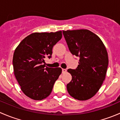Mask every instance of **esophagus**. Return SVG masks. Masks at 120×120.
I'll use <instances>...</instances> for the list:
<instances>
[{
    "label": "esophagus",
    "mask_w": 120,
    "mask_h": 120,
    "mask_svg": "<svg viewBox=\"0 0 120 120\" xmlns=\"http://www.w3.org/2000/svg\"><path fill=\"white\" fill-rule=\"evenodd\" d=\"M67 72V70L66 69H62V72L63 73H66V72Z\"/></svg>",
    "instance_id": "1"
}]
</instances>
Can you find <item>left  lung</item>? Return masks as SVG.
<instances>
[{
  "instance_id": "8db88e82",
  "label": "left lung",
  "mask_w": 120,
  "mask_h": 120,
  "mask_svg": "<svg viewBox=\"0 0 120 120\" xmlns=\"http://www.w3.org/2000/svg\"><path fill=\"white\" fill-rule=\"evenodd\" d=\"M63 34L70 51L79 57L77 68L67 70L72 76L67 91L77 100H88L99 91L106 78L109 64L106 48L100 38L89 30H67Z\"/></svg>"
}]
</instances>
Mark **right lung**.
Returning <instances> with one entry per match:
<instances>
[{"instance_id": "right-lung-1", "label": "right lung", "mask_w": 120, "mask_h": 120, "mask_svg": "<svg viewBox=\"0 0 120 120\" xmlns=\"http://www.w3.org/2000/svg\"><path fill=\"white\" fill-rule=\"evenodd\" d=\"M61 32L32 33L14 50V75L22 92L33 100H41L49 96L62 72L60 67H45V58L51 57L53 47L62 38Z\"/></svg>"}]
</instances>
